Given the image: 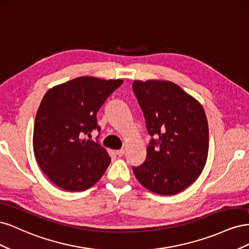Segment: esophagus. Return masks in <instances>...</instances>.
<instances>
[{"label": "esophagus", "instance_id": "obj_1", "mask_svg": "<svg viewBox=\"0 0 249 249\" xmlns=\"http://www.w3.org/2000/svg\"><path fill=\"white\" fill-rule=\"evenodd\" d=\"M124 153H125V150H124V148H122V149H118V150H116V155H117L118 157H123V156L124 155Z\"/></svg>", "mask_w": 249, "mask_h": 249}]
</instances>
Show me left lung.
I'll return each instance as SVG.
<instances>
[{"label": "left lung", "mask_w": 249, "mask_h": 249, "mask_svg": "<svg viewBox=\"0 0 249 249\" xmlns=\"http://www.w3.org/2000/svg\"><path fill=\"white\" fill-rule=\"evenodd\" d=\"M133 91L152 137L145 161L133 167L135 177L157 194L183 191L199 177L207 162L209 126L205 110L172 82L134 81Z\"/></svg>", "instance_id": "left-lung-1"}]
</instances>
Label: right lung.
Masks as SVG:
<instances>
[{"mask_svg":"<svg viewBox=\"0 0 249 249\" xmlns=\"http://www.w3.org/2000/svg\"><path fill=\"white\" fill-rule=\"evenodd\" d=\"M123 83L80 77L44 94L35 117L33 149L40 169L56 186L67 191L86 190L108 168L107 150L82 137L93 130L100 133L97 112Z\"/></svg>","mask_w":249,"mask_h":249,"instance_id":"add662e5","label":"right lung"}]
</instances>
